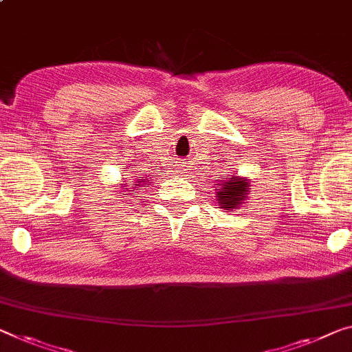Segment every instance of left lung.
<instances>
[{
  "mask_svg": "<svg viewBox=\"0 0 352 352\" xmlns=\"http://www.w3.org/2000/svg\"><path fill=\"white\" fill-rule=\"evenodd\" d=\"M212 188L215 190V201L220 209L226 212L239 209L248 199V195L252 192V181L248 177L237 176V173H232L231 176L214 184Z\"/></svg>",
  "mask_w": 352,
  "mask_h": 352,
  "instance_id": "1",
  "label": "left lung"
}]
</instances>
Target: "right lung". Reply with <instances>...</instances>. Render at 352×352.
Listing matches in <instances>:
<instances>
[{"label": "right lung", "instance_id": "add662e5", "mask_svg": "<svg viewBox=\"0 0 352 352\" xmlns=\"http://www.w3.org/2000/svg\"><path fill=\"white\" fill-rule=\"evenodd\" d=\"M124 179H126V177H124ZM129 184V186H127L126 184H121V190H118V193H122V192H129L131 195H137V192H140L142 190V187L144 188V187H148V186H151V184H153V181H151V177H135V181H131V182H127ZM132 188L133 190L131 191L130 188ZM127 193V195H129ZM124 195V193H122Z\"/></svg>", "mask_w": 352, "mask_h": 352}]
</instances>
